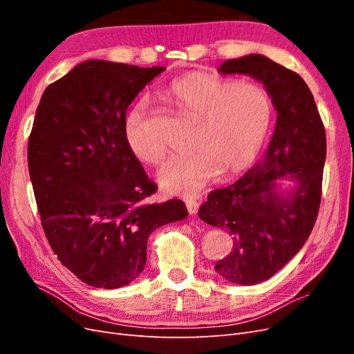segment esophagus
Here are the masks:
<instances>
[{
	"mask_svg": "<svg viewBox=\"0 0 354 354\" xmlns=\"http://www.w3.org/2000/svg\"><path fill=\"white\" fill-rule=\"evenodd\" d=\"M186 207H187L189 214H196L198 208H199V202H196L194 199H189V201H186Z\"/></svg>",
	"mask_w": 354,
	"mask_h": 354,
	"instance_id": "obj_1",
	"label": "esophagus"
}]
</instances>
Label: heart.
<instances>
[{
  "mask_svg": "<svg viewBox=\"0 0 354 354\" xmlns=\"http://www.w3.org/2000/svg\"><path fill=\"white\" fill-rule=\"evenodd\" d=\"M165 97L194 118L190 155L176 156L159 169L158 181L169 195L196 196L218 174L238 176L250 167L269 131L273 104L254 81H234L190 72L171 81ZM124 134L131 152L147 164H159L167 146L149 124V103L138 100L128 111Z\"/></svg>",
  "mask_w": 354,
  "mask_h": 354,
  "instance_id": "heart-1",
  "label": "heart"
}]
</instances>
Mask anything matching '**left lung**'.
<instances>
[{
  "mask_svg": "<svg viewBox=\"0 0 354 354\" xmlns=\"http://www.w3.org/2000/svg\"><path fill=\"white\" fill-rule=\"evenodd\" d=\"M218 71L261 81L277 111L263 159L229 187L212 190L198 212L201 220L233 236V248L216 264V272L232 283L255 285L279 272L313 230L322 198L326 134L312 91L294 71L261 55L227 60ZM279 178L294 179L295 190L277 194Z\"/></svg>",
  "mask_w": 354,
  "mask_h": 354,
  "instance_id": "1",
  "label": "left lung"
}]
</instances>
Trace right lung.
Segmentation results:
<instances>
[{
  "mask_svg": "<svg viewBox=\"0 0 354 354\" xmlns=\"http://www.w3.org/2000/svg\"><path fill=\"white\" fill-rule=\"evenodd\" d=\"M165 68L88 60L50 84L28 142L47 241L84 283L115 289L146 266L151 233L183 220V201L151 202L158 186L128 147L127 108Z\"/></svg>",
  "mask_w": 354,
  "mask_h": 354,
  "instance_id": "1",
  "label": "right lung"
}]
</instances>
